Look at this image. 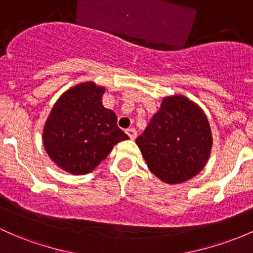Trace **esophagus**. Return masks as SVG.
<instances>
[{
    "mask_svg": "<svg viewBox=\"0 0 253 253\" xmlns=\"http://www.w3.org/2000/svg\"><path fill=\"white\" fill-rule=\"evenodd\" d=\"M126 134L128 135L131 139H134V138L137 137V131H135L134 128H128V129H126Z\"/></svg>",
    "mask_w": 253,
    "mask_h": 253,
    "instance_id": "34e87169",
    "label": "esophagus"
}]
</instances>
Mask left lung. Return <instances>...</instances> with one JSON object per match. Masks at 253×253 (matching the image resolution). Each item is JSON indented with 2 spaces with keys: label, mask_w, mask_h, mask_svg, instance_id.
<instances>
[{
  "label": "left lung",
  "mask_w": 253,
  "mask_h": 253,
  "mask_svg": "<svg viewBox=\"0 0 253 253\" xmlns=\"http://www.w3.org/2000/svg\"><path fill=\"white\" fill-rule=\"evenodd\" d=\"M148 169L159 179L178 184L204 169L212 149V133L203 109L184 95L162 99L158 113L135 139Z\"/></svg>",
  "instance_id": "8db88e82"
}]
</instances>
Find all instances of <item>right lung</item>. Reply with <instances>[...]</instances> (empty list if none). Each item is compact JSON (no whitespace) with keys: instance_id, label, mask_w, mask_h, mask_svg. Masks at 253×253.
Segmentation results:
<instances>
[{"instance_id":"1","label":"right lung","mask_w":253,"mask_h":253,"mask_svg":"<svg viewBox=\"0 0 253 253\" xmlns=\"http://www.w3.org/2000/svg\"><path fill=\"white\" fill-rule=\"evenodd\" d=\"M105 88L93 81L64 92L50 110L43 127V147L50 160L71 174H87L113 150L128 139L118 127L113 110L104 108Z\"/></svg>"}]
</instances>
